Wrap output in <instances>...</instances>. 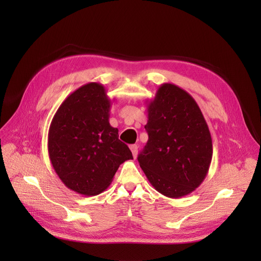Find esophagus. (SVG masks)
Instances as JSON below:
<instances>
[{"mask_svg": "<svg viewBox=\"0 0 261 261\" xmlns=\"http://www.w3.org/2000/svg\"><path fill=\"white\" fill-rule=\"evenodd\" d=\"M129 148H130V151L133 153V156L136 159L137 154H138V147H137V145H132Z\"/></svg>", "mask_w": 261, "mask_h": 261, "instance_id": "obj_1", "label": "esophagus"}]
</instances>
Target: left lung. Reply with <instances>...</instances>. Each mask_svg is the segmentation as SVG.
<instances>
[{
    "label": "left lung",
    "mask_w": 261,
    "mask_h": 261,
    "mask_svg": "<svg viewBox=\"0 0 261 261\" xmlns=\"http://www.w3.org/2000/svg\"><path fill=\"white\" fill-rule=\"evenodd\" d=\"M148 143L138 162L156 192L169 198L193 193L206 178L212 160V139L195 99L165 83L147 105Z\"/></svg>",
    "instance_id": "1"
}]
</instances>
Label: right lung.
I'll list each match as a JSON object with an SVG mask.
<instances>
[{"instance_id":"obj_1","label":"right lung","mask_w":261,"mask_h":261,"mask_svg":"<svg viewBox=\"0 0 261 261\" xmlns=\"http://www.w3.org/2000/svg\"><path fill=\"white\" fill-rule=\"evenodd\" d=\"M111 105L103 85L88 83L70 93L52 118L50 161L63 184L77 194L106 191L120 165L133 159L109 123Z\"/></svg>"}]
</instances>
